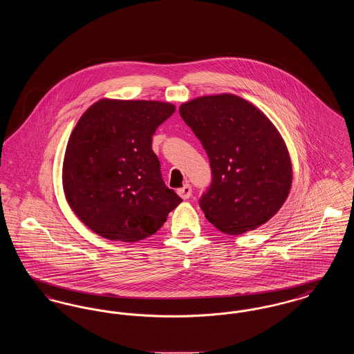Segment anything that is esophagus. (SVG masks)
Listing matches in <instances>:
<instances>
[{
  "label": "esophagus",
  "instance_id": "obj_1",
  "mask_svg": "<svg viewBox=\"0 0 354 354\" xmlns=\"http://www.w3.org/2000/svg\"><path fill=\"white\" fill-rule=\"evenodd\" d=\"M191 194H192V189H191V185H185L182 188L178 189V195H179L183 201L188 199V198L191 196Z\"/></svg>",
  "mask_w": 354,
  "mask_h": 354
}]
</instances>
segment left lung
Segmentation results:
<instances>
[{"instance_id": "obj_1", "label": "left lung", "mask_w": 354, "mask_h": 354, "mask_svg": "<svg viewBox=\"0 0 354 354\" xmlns=\"http://www.w3.org/2000/svg\"><path fill=\"white\" fill-rule=\"evenodd\" d=\"M179 113L202 142L212 183L201 208L219 231L241 235L272 219L292 185V162L270 118L251 102L224 93L185 102Z\"/></svg>"}]
</instances>
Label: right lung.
I'll return each instance as SVG.
<instances>
[{"label": "right lung", "instance_id": "add662e5", "mask_svg": "<svg viewBox=\"0 0 354 354\" xmlns=\"http://www.w3.org/2000/svg\"><path fill=\"white\" fill-rule=\"evenodd\" d=\"M175 111L169 102L103 98L68 138L62 185L77 218L113 241L153 235L182 199L165 185L152 135Z\"/></svg>", "mask_w": 354, "mask_h": 354}]
</instances>
